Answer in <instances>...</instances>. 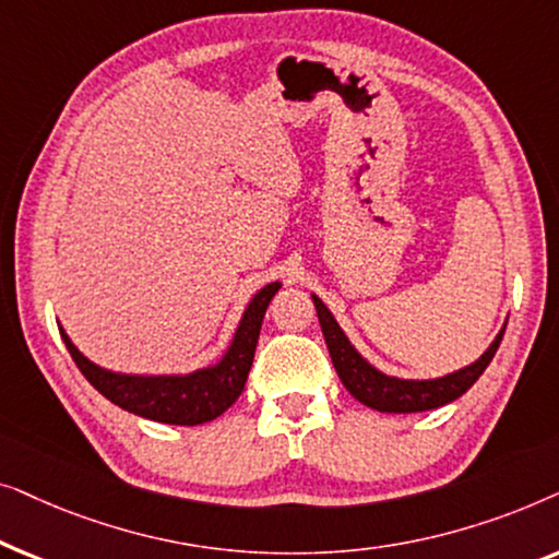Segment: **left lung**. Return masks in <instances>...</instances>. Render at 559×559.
Returning a JSON list of instances; mask_svg holds the SVG:
<instances>
[{"label": "left lung", "mask_w": 559, "mask_h": 559, "mask_svg": "<svg viewBox=\"0 0 559 559\" xmlns=\"http://www.w3.org/2000/svg\"><path fill=\"white\" fill-rule=\"evenodd\" d=\"M312 302H316L320 328H323L328 354L333 358V366L335 371H338L343 386H346L358 402L366 404V407L377 412H394V415L442 407V404L453 402L461 394L468 392V389L478 381L480 373L486 371V366L491 364V358L501 346L503 331H507V325H503L491 346L486 348V354L480 356L478 361L463 366V369L445 373V377L438 379H400L379 371L377 366H371L354 346H350L346 333L341 331L338 320L333 318V312L325 308L318 295H312Z\"/></svg>", "instance_id": "left-lung-1"}]
</instances>
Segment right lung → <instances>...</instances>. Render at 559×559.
Wrapping results in <instances>:
<instances>
[{
	"instance_id": "obj_1",
	"label": "right lung",
	"mask_w": 559,
	"mask_h": 559,
	"mask_svg": "<svg viewBox=\"0 0 559 559\" xmlns=\"http://www.w3.org/2000/svg\"><path fill=\"white\" fill-rule=\"evenodd\" d=\"M280 287V282H270V285L259 289L251 297L247 310H243L231 346L226 348L221 361L193 373L142 377V373H117L102 369L73 346L63 328H60V335H63L68 354L73 356L75 366L91 381V386L117 407L165 425H203L224 415L243 392L251 361H254L264 312Z\"/></svg>"
}]
</instances>
